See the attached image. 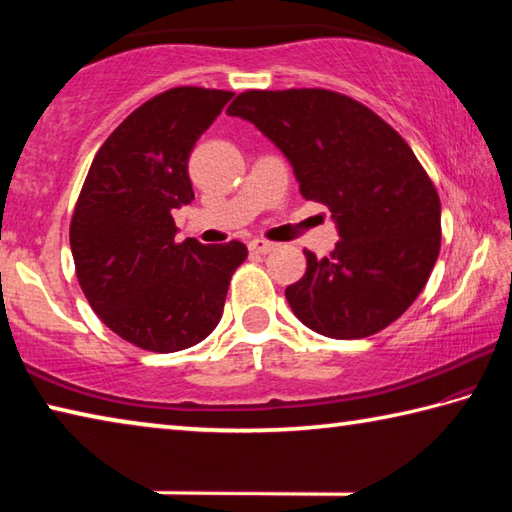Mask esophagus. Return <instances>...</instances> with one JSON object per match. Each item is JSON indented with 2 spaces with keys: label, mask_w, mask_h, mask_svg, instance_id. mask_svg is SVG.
Instances as JSON below:
<instances>
[{
  "label": "esophagus",
  "mask_w": 512,
  "mask_h": 512,
  "mask_svg": "<svg viewBox=\"0 0 512 512\" xmlns=\"http://www.w3.org/2000/svg\"><path fill=\"white\" fill-rule=\"evenodd\" d=\"M248 248L257 255H268V253H273L277 244H273V241H266V239H253V241H250Z\"/></svg>",
  "instance_id": "obj_1"
}]
</instances>
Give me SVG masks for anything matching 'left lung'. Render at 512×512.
Segmentation results:
<instances>
[{"label":"left lung","instance_id":"left-lung-1","mask_svg":"<svg viewBox=\"0 0 512 512\" xmlns=\"http://www.w3.org/2000/svg\"><path fill=\"white\" fill-rule=\"evenodd\" d=\"M225 112L287 155L300 194L327 205L339 228L329 257L305 250V275L284 291L300 323L329 339H366L400 318L440 253V198L402 135L320 88L248 90Z\"/></svg>","mask_w":512,"mask_h":512}]
</instances>
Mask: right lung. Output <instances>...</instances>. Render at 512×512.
Wrapping results in <instances>:
<instances>
[{"label": "right lung", "mask_w": 512, "mask_h": 512, "mask_svg": "<svg viewBox=\"0 0 512 512\" xmlns=\"http://www.w3.org/2000/svg\"><path fill=\"white\" fill-rule=\"evenodd\" d=\"M235 92L171 88L142 103L94 155L69 223L76 277L121 339L178 352L219 325L225 293L248 257L241 241H176L171 212L194 201L187 160Z\"/></svg>", "instance_id": "1"}]
</instances>
